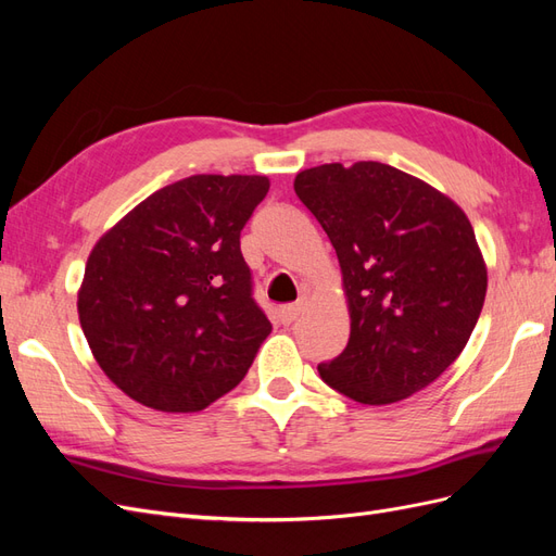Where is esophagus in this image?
Segmentation results:
<instances>
[{
	"label": "esophagus",
	"mask_w": 556,
	"mask_h": 556,
	"mask_svg": "<svg viewBox=\"0 0 556 556\" xmlns=\"http://www.w3.org/2000/svg\"><path fill=\"white\" fill-rule=\"evenodd\" d=\"M299 313H301V306H299V304L282 306V308H280V323H282V325H292L294 319L299 317Z\"/></svg>",
	"instance_id": "obj_1"
}]
</instances>
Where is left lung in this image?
<instances>
[{"mask_svg": "<svg viewBox=\"0 0 556 556\" xmlns=\"http://www.w3.org/2000/svg\"><path fill=\"white\" fill-rule=\"evenodd\" d=\"M294 192L336 250L350 311L348 345L319 378L366 406L425 390L462 355L484 304L486 266L466 213L380 162L313 166Z\"/></svg>", "mask_w": 556, "mask_h": 556, "instance_id": "left-lung-1", "label": "left lung"}]
</instances>
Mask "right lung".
I'll list each match as a JSON object with an SVG mask.
<instances>
[{"label": "right lung", "mask_w": 556, "mask_h": 556, "mask_svg": "<svg viewBox=\"0 0 556 556\" xmlns=\"http://www.w3.org/2000/svg\"><path fill=\"white\" fill-rule=\"evenodd\" d=\"M266 192V176L182 178L92 248L78 319L97 364L134 401L197 413L245 378L271 333L241 255Z\"/></svg>", "instance_id": "right-lung-1"}]
</instances>
